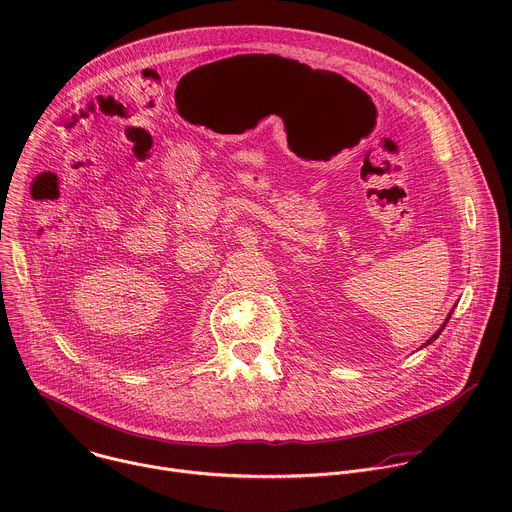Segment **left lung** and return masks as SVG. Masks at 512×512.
Wrapping results in <instances>:
<instances>
[{"label": "left lung", "mask_w": 512, "mask_h": 512, "mask_svg": "<svg viewBox=\"0 0 512 512\" xmlns=\"http://www.w3.org/2000/svg\"><path fill=\"white\" fill-rule=\"evenodd\" d=\"M451 315H453V313H449V317H447V321H445V323H443V327H441V329H439V331H437V333H435V335H433V337H431V339H429V341H427V343H425V345H431V343H433V341H435V339H437V337H439V335H441V331H443V329H445V327H447V323H449V319H451Z\"/></svg>", "instance_id": "1"}]
</instances>
